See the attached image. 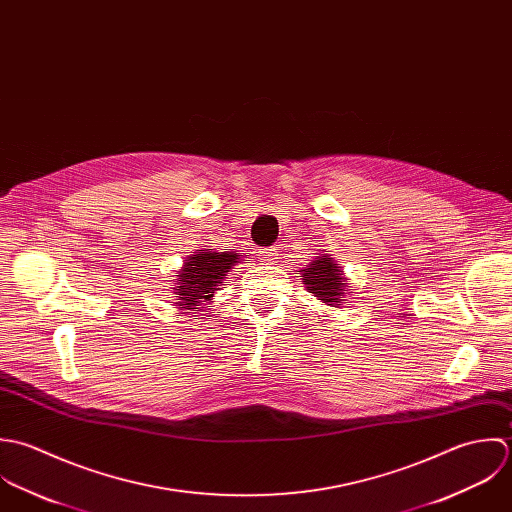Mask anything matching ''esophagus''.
<instances>
[{
	"label": "esophagus",
	"mask_w": 512,
	"mask_h": 512,
	"mask_svg": "<svg viewBox=\"0 0 512 512\" xmlns=\"http://www.w3.org/2000/svg\"><path fill=\"white\" fill-rule=\"evenodd\" d=\"M277 249L275 247H265V249H259V259L263 261V263H275V259H277Z\"/></svg>",
	"instance_id": "obj_1"
}]
</instances>
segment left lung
Returning a JSON list of instances; mask_svg holds the SVG:
<instances>
[{"label":"left lung","instance_id":"left-lung-1","mask_svg":"<svg viewBox=\"0 0 512 512\" xmlns=\"http://www.w3.org/2000/svg\"><path fill=\"white\" fill-rule=\"evenodd\" d=\"M303 277V285H307L308 293H312L318 301L334 307L344 301L346 283L342 279V269L336 267L332 257L322 255L320 259L312 261Z\"/></svg>","mask_w":512,"mask_h":512}]
</instances>
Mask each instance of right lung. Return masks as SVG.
<instances>
[{
	"mask_svg": "<svg viewBox=\"0 0 512 512\" xmlns=\"http://www.w3.org/2000/svg\"><path fill=\"white\" fill-rule=\"evenodd\" d=\"M237 259V253H215L209 249H200L194 257L186 261L184 269L176 275L178 281L174 295L178 297L174 307L180 310L200 307L202 310L225 279V273L231 269L233 263H237Z\"/></svg>",
	"mask_w": 512,
	"mask_h": 512,
	"instance_id": "add662e5",
	"label": "right lung"
}]
</instances>
